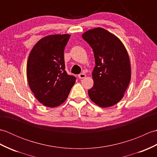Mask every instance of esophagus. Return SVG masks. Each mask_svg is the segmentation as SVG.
Masks as SVG:
<instances>
[{"label":"esophagus","mask_w":157,"mask_h":157,"mask_svg":"<svg viewBox=\"0 0 157 157\" xmlns=\"http://www.w3.org/2000/svg\"><path fill=\"white\" fill-rule=\"evenodd\" d=\"M86 75L84 73H80V74L78 75V78L79 79H83V78H86Z\"/></svg>","instance_id":"esophagus-1"}]
</instances>
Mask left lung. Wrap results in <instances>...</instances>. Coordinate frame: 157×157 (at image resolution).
I'll return each mask as SVG.
<instances>
[{"instance_id":"8db88e82","label":"left lung","mask_w":157,"mask_h":157,"mask_svg":"<svg viewBox=\"0 0 157 157\" xmlns=\"http://www.w3.org/2000/svg\"><path fill=\"white\" fill-rule=\"evenodd\" d=\"M82 38L92 47L96 63L89 97L101 107L115 105L123 97L131 79L127 50L116 36L101 28L84 32Z\"/></svg>"}]
</instances>
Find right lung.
I'll return each mask as SVG.
<instances>
[{"mask_svg":"<svg viewBox=\"0 0 157 157\" xmlns=\"http://www.w3.org/2000/svg\"><path fill=\"white\" fill-rule=\"evenodd\" d=\"M69 34L45 36L29 53L27 64L29 86L38 101L48 107L64 102L76 78L65 70L64 50Z\"/></svg>","mask_w":157,"mask_h":157,"instance_id":"right-lung-1","label":"right lung"}]
</instances>
